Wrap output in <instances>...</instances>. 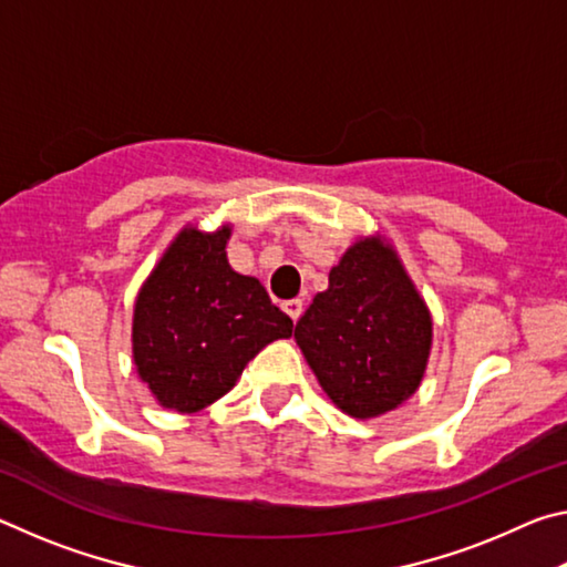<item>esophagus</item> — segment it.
<instances>
[{"instance_id": "esophagus-1", "label": "esophagus", "mask_w": 567, "mask_h": 567, "mask_svg": "<svg viewBox=\"0 0 567 567\" xmlns=\"http://www.w3.org/2000/svg\"><path fill=\"white\" fill-rule=\"evenodd\" d=\"M282 307L292 320H297L302 315V300H287V302H282Z\"/></svg>"}]
</instances>
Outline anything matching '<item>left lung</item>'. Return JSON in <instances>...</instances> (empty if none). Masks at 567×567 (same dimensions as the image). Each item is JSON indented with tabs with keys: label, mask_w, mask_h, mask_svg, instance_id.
<instances>
[{
	"label": "left lung",
	"mask_w": 567,
	"mask_h": 567,
	"mask_svg": "<svg viewBox=\"0 0 567 567\" xmlns=\"http://www.w3.org/2000/svg\"><path fill=\"white\" fill-rule=\"evenodd\" d=\"M328 280L297 320L295 340L334 408L358 420L385 415L425 378L433 315L380 233L354 239Z\"/></svg>",
	"instance_id": "1"
}]
</instances>
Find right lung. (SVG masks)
Returning <instances> with one entry per match:
<instances>
[{
    "label": "right lung",
    "instance_id": "1",
    "mask_svg": "<svg viewBox=\"0 0 567 567\" xmlns=\"http://www.w3.org/2000/svg\"><path fill=\"white\" fill-rule=\"evenodd\" d=\"M233 225H185L142 282L132 312V360L157 405L199 412L227 395L247 362L292 334L257 277L227 262Z\"/></svg>",
    "mask_w": 567,
    "mask_h": 567
}]
</instances>
